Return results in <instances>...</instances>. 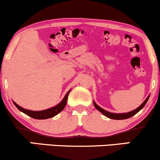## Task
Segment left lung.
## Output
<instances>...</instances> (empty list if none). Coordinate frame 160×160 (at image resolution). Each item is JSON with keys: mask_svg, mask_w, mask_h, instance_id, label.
<instances>
[{"mask_svg": "<svg viewBox=\"0 0 160 160\" xmlns=\"http://www.w3.org/2000/svg\"><path fill=\"white\" fill-rule=\"evenodd\" d=\"M149 97L150 96H148V98H146V100H145L144 102H143L142 104H141V106H139V107L137 109L134 110V111H131V112H128V113H110V112L106 111L105 110L102 109V108L99 107V106L97 105V104H95V102H93V103H94V105H95V108H96V109L98 110V111H100L101 113H103L104 116L108 117V118L113 119V120H125V119H128V118H130V117H133L134 115L136 114L138 112L140 111L144 107V105H145V104H146L147 102H148V99H149Z\"/></svg>", "mask_w": 160, "mask_h": 160, "instance_id": "obj_1", "label": "left lung"}]
</instances>
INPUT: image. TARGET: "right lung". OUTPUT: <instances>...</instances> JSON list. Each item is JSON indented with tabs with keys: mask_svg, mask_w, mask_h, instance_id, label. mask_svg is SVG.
<instances>
[{
	"mask_svg": "<svg viewBox=\"0 0 160 160\" xmlns=\"http://www.w3.org/2000/svg\"><path fill=\"white\" fill-rule=\"evenodd\" d=\"M70 91L66 94L65 98H63V100L60 102L59 104H57L55 107L49 108V109L44 110V111H29V110L25 109V108H22L20 106L18 105L17 104L13 102V104H15V106L20 111L23 112L24 113L29 116V117H32L34 119H37V120H45V119H49L51 118V117H55V116L58 114V113H60L62 110L64 109L66 105V103H67V99L68 97Z\"/></svg>",
	"mask_w": 160,
	"mask_h": 160,
	"instance_id": "1",
	"label": "right lung"
}]
</instances>
